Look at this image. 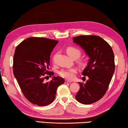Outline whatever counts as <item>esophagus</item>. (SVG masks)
<instances>
[{"label": "esophagus", "instance_id": "esophagus-1", "mask_svg": "<svg viewBox=\"0 0 128 128\" xmlns=\"http://www.w3.org/2000/svg\"><path fill=\"white\" fill-rule=\"evenodd\" d=\"M72 80H65V83H72Z\"/></svg>", "mask_w": 128, "mask_h": 128}]
</instances>
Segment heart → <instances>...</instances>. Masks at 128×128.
<instances>
[{
  "mask_svg": "<svg viewBox=\"0 0 128 128\" xmlns=\"http://www.w3.org/2000/svg\"><path fill=\"white\" fill-rule=\"evenodd\" d=\"M66 52L72 59H73V58L77 59L80 56L81 54L80 50L74 47H69L67 48ZM54 58L55 57H54ZM76 72H77V70L75 68L62 69L59 72V74L62 78L68 79V80H71L74 77V76H75Z\"/></svg>",
  "mask_w": 128,
  "mask_h": 128,
  "instance_id": "obj_1",
  "label": "heart"
}]
</instances>
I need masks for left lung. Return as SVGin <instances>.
I'll return each mask as SVG.
<instances>
[{
	"mask_svg": "<svg viewBox=\"0 0 128 128\" xmlns=\"http://www.w3.org/2000/svg\"><path fill=\"white\" fill-rule=\"evenodd\" d=\"M73 40L90 58L82 72L88 80L84 84L79 82L80 88L75 98L82 104H91L100 100L108 89L115 71L114 54L110 45L98 36L80 35Z\"/></svg>",
	"mask_w": 128,
	"mask_h": 128,
	"instance_id": "obj_1",
	"label": "left lung"
}]
</instances>
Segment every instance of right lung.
I'll return each mask as SVG.
<instances>
[{"label":"right lung","instance_id":"right-lung-1","mask_svg":"<svg viewBox=\"0 0 128 128\" xmlns=\"http://www.w3.org/2000/svg\"><path fill=\"white\" fill-rule=\"evenodd\" d=\"M58 41L44 38H30L16 48L13 56V74L24 97L30 102L44 106L52 103L56 90L64 83L60 76L45 83L48 76L54 75L48 71L50 54Z\"/></svg>","mask_w":128,"mask_h":128}]
</instances>
